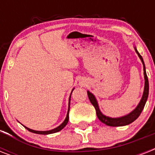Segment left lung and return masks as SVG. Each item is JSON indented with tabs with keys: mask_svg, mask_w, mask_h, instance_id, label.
I'll list each match as a JSON object with an SVG mask.
<instances>
[{
	"mask_svg": "<svg viewBox=\"0 0 155 155\" xmlns=\"http://www.w3.org/2000/svg\"><path fill=\"white\" fill-rule=\"evenodd\" d=\"M135 51L137 52V55L139 56L140 59L142 60V64H143V70H144L145 77V87L142 100H141V101H140V103L138 104V105L137 106V108H135L134 110L133 111V112H131L130 114H128V115L126 116H124L122 117L111 118L108 117H106V116L103 115V114L101 113V111H100L99 109V106L97 104V100H96L94 96H93L91 92H87V96H88L89 101H91V103L92 104V105L94 106L98 119H99L101 122H103L104 124H105V125H108V126H123V125H129L130 123L134 122V121L139 117L141 113L142 112L143 108H144L145 104H146V102H147V98H148V95H149V81H148V77H147V72H146V68H145L144 61H143V58H142V55L138 53V51H137L136 48H135Z\"/></svg>",
	"mask_w": 155,
	"mask_h": 155,
	"instance_id": "obj_1",
	"label": "left lung"
}]
</instances>
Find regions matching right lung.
I'll list each match as a JSON object with an SVG mask.
<instances>
[{"instance_id": "right-lung-1", "label": "right lung", "mask_w": 155, "mask_h": 155, "mask_svg": "<svg viewBox=\"0 0 155 155\" xmlns=\"http://www.w3.org/2000/svg\"><path fill=\"white\" fill-rule=\"evenodd\" d=\"M71 100V96H70V99H69V101ZM69 104H70V101H69ZM69 110H70V108H68V114H67V117H66L65 120L63 121L62 124H61L59 126H58L57 128H55V129H54V130H49V131H36V130H30V129H29V128L25 127V128L27 130H29L30 132H32V133H35V134H54V133H56V132H58V131H60L61 130H63V128L65 127L66 125H67V124H68V120H69Z\"/></svg>"}]
</instances>
